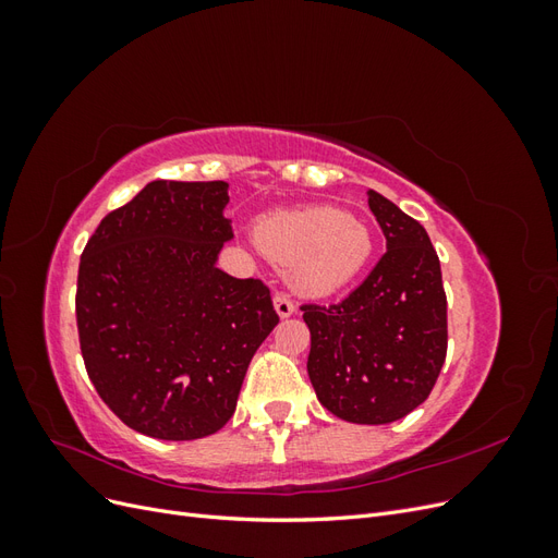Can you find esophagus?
I'll list each match as a JSON object with an SVG mask.
<instances>
[{"mask_svg": "<svg viewBox=\"0 0 558 558\" xmlns=\"http://www.w3.org/2000/svg\"><path fill=\"white\" fill-rule=\"evenodd\" d=\"M275 310H277V314L281 318H286V316H291L295 312V305H293V300L286 295V293H275Z\"/></svg>", "mask_w": 558, "mask_h": 558, "instance_id": "1", "label": "esophagus"}]
</instances>
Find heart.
<instances>
[{"label":"heart","mask_w":558,"mask_h":558,"mask_svg":"<svg viewBox=\"0 0 558 558\" xmlns=\"http://www.w3.org/2000/svg\"><path fill=\"white\" fill-rule=\"evenodd\" d=\"M258 246L310 298L332 295L356 279L373 258V232L359 216L335 207L275 211L256 226Z\"/></svg>","instance_id":"b5f03b06"}]
</instances>
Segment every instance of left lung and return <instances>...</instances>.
<instances>
[{"instance_id":"left-lung-1","label":"left lung","mask_w":558,"mask_h":558,"mask_svg":"<svg viewBox=\"0 0 558 558\" xmlns=\"http://www.w3.org/2000/svg\"><path fill=\"white\" fill-rule=\"evenodd\" d=\"M386 253L356 291L330 307L302 305L312 332L307 373L318 402L351 424H391L424 402L447 356V295L428 232L367 191Z\"/></svg>"}]
</instances>
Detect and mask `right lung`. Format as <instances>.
<instances>
[{
  "instance_id": "right-lung-1",
  "label": "right lung",
  "mask_w": 558,
  "mask_h": 558,
  "mask_svg": "<svg viewBox=\"0 0 558 558\" xmlns=\"http://www.w3.org/2000/svg\"><path fill=\"white\" fill-rule=\"evenodd\" d=\"M226 181H150L81 253L76 326L95 391L132 430L197 440L234 414L279 324L260 279L216 267L232 240Z\"/></svg>"
}]
</instances>
